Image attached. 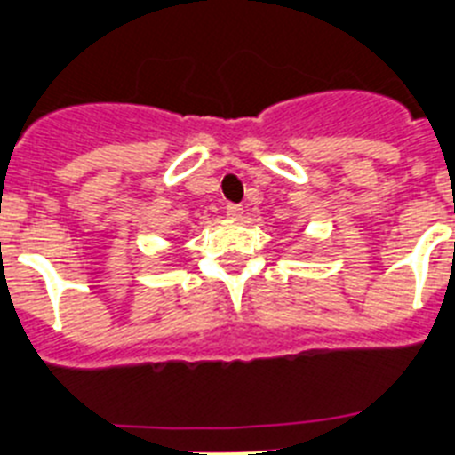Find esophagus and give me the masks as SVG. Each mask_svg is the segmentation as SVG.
<instances>
[{"mask_svg":"<svg viewBox=\"0 0 455 455\" xmlns=\"http://www.w3.org/2000/svg\"><path fill=\"white\" fill-rule=\"evenodd\" d=\"M225 214L230 216V219H241V214H243V207L236 205V203H228V205H225Z\"/></svg>","mask_w":455,"mask_h":455,"instance_id":"esophagus-1","label":"esophagus"}]
</instances>
